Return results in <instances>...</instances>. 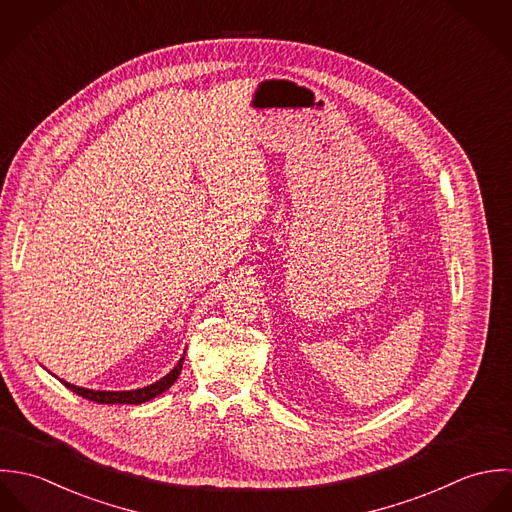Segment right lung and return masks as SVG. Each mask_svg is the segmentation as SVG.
I'll return each instance as SVG.
<instances>
[{
	"instance_id": "add662e5",
	"label": "right lung",
	"mask_w": 512,
	"mask_h": 512,
	"mask_svg": "<svg viewBox=\"0 0 512 512\" xmlns=\"http://www.w3.org/2000/svg\"><path fill=\"white\" fill-rule=\"evenodd\" d=\"M182 362L184 358L178 362V366L168 374L164 376L162 380H158L156 384L152 386H146V388H140V390H130V392H95V390H85V388H77L73 384H67L63 382L71 392H75L77 396L89 400V402H95V404H144L156 396H160L162 392H166L180 376L182 372Z\"/></svg>"
}]
</instances>
